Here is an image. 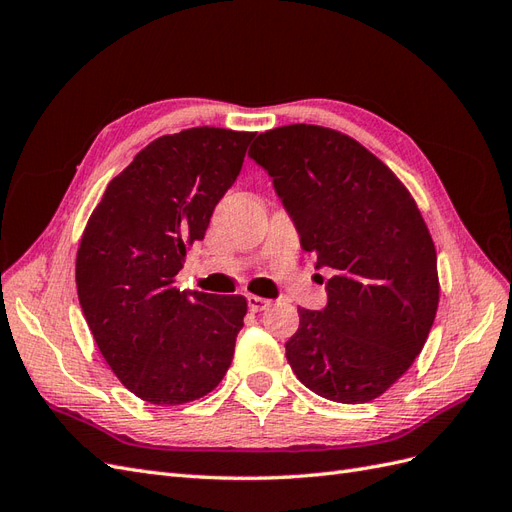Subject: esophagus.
Wrapping results in <instances>:
<instances>
[{"label":"esophagus","mask_w":512,"mask_h":512,"mask_svg":"<svg viewBox=\"0 0 512 512\" xmlns=\"http://www.w3.org/2000/svg\"><path fill=\"white\" fill-rule=\"evenodd\" d=\"M247 305H250V312H262V309H267L271 305V301L256 297V294H250V297H247Z\"/></svg>","instance_id":"1"}]
</instances>
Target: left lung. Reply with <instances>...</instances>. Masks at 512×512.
<instances>
[{"label": "left lung", "instance_id": "obj_1", "mask_svg": "<svg viewBox=\"0 0 512 512\" xmlns=\"http://www.w3.org/2000/svg\"><path fill=\"white\" fill-rule=\"evenodd\" d=\"M250 156L273 177L303 250L333 271L327 307L299 309L286 359L316 395L367 404L410 369L438 312V256L423 215L389 166L337 130L273 128Z\"/></svg>", "mask_w": 512, "mask_h": 512}]
</instances>
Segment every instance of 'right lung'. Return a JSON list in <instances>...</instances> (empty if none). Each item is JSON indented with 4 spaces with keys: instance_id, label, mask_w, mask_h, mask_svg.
<instances>
[{
    "instance_id": "right-lung-1",
    "label": "right lung",
    "mask_w": 512,
    "mask_h": 512,
    "mask_svg": "<svg viewBox=\"0 0 512 512\" xmlns=\"http://www.w3.org/2000/svg\"><path fill=\"white\" fill-rule=\"evenodd\" d=\"M254 136L203 126L156 138L106 185L85 226L76 252L85 320L119 382L149 404L205 397L230 367L245 297L181 292L175 277Z\"/></svg>"
}]
</instances>
